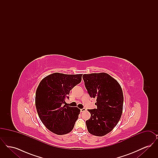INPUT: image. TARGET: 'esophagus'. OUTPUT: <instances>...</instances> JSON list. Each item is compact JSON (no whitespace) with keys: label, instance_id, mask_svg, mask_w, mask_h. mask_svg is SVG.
Returning a JSON list of instances; mask_svg holds the SVG:
<instances>
[{"label":"esophagus","instance_id":"obj_1","mask_svg":"<svg viewBox=\"0 0 158 158\" xmlns=\"http://www.w3.org/2000/svg\"><path fill=\"white\" fill-rule=\"evenodd\" d=\"M85 111H86V109L85 108L81 109V112H85Z\"/></svg>","mask_w":158,"mask_h":158}]
</instances>
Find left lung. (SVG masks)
I'll return each instance as SVG.
<instances>
[{
	"mask_svg": "<svg viewBox=\"0 0 158 158\" xmlns=\"http://www.w3.org/2000/svg\"><path fill=\"white\" fill-rule=\"evenodd\" d=\"M85 88L91 98H95L97 109L88 110L90 118L86 121L88 132L103 136L109 133L120 120L124 97L120 85L106 73L84 74Z\"/></svg>",
	"mask_w": 158,
	"mask_h": 158,
	"instance_id": "1",
	"label": "left lung"
}]
</instances>
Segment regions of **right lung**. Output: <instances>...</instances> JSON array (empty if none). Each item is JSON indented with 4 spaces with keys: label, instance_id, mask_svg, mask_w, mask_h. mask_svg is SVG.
I'll return each mask as SVG.
<instances>
[{
    "label": "right lung",
    "instance_id": "add662e5",
    "mask_svg": "<svg viewBox=\"0 0 158 158\" xmlns=\"http://www.w3.org/2000/svg\"><path fill=\"white\" fill-rule=\"evenodd\" d=\"M82 74L54 73L39 83L35 94V106L42 123L58 135L70 133L74 127L81 110L64 105L70 90L82 81Z\"/></svg>",
    "mask_w": 158,
    "mask_h": 158
}]
</instances>
